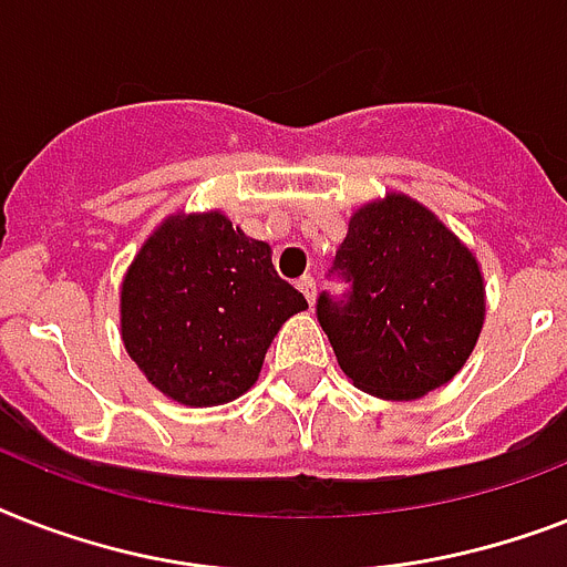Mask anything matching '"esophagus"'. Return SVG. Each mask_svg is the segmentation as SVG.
<instances>
[{"instance_id":"34e87169","label":"esophagus","mask_w":567,"mask_h":567,"mask_svg":"<svg viewBox=\"0 0 567 567\" xmlns=\"http://www.w3.org/2000/svg\"><path fill=\"white\" fill-rule=\"evenodd\" d=\"M297 288H300L302 293H306V300H309V306H311V300H315V276H300V279H297Z\"/></svg>"}]
</instances>
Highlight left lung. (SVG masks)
Here are the masks:
<instances>
[{"label":"left lung","mask_w":567,"mask_h":567,"mask_svg":"<svg viewBox=\"0 0 567 567\" xmlns=\"http://www.w3.org/2000/svg\"><path fill=\"white\" fill-rule=\"evenodd\" d=\"M327 276L347 288L320 293V327L341 371L373 396L412 400L444 385L483 329L476 258L409 196L359 208Z\"/></svg>","instance_id":"left-lung-1"}]
</instances>
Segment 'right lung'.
Masks as SVG:
<instances>
[{"label":"right lung","instance_id":"1","mask_svg":"<svg viewBox=\"0 0 567 567\" xmlns=\"http://www.w3.org/2000/svg\"><path fill=\"white\" fill-rule=\"evenodd\" d=\"M302 309L309 302L276 274L265 240L231 229L217 212L164 223L120 293L128 355L185 405L244 394L279 327Z\"/></svg>","mask_w":567,"mask_h":567}]
</instances>
